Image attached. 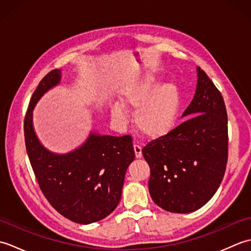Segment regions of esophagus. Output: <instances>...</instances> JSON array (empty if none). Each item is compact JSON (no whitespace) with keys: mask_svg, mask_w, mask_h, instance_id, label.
I'll return each mask as SVG.
<instances>
[{"mask_svg":"<svg viewBox=\"0 0 251 251\" xmlns=\"http://www.w3.org/2000/svg\"><path fill=\"white\" fill-rule=\"evenodd\" d=\"M134 150L137 158H140L142 156V151H141V147L139 145H134Z\"/></svg>","mask_w":251,"mask_h":251,"instance_id":"1","label":"esophagus"}]
</instances>
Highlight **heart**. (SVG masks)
<instances>
[{"instance_id":"b5f03b06","label":"heart","mask_w":251,"mask_h":251,"mask_svg":"<svg viewBox=\"0 0 251 251\" xmlns=\"http://www.w3.org/2000/svg\"><path fill=\"white\" fill-rule=\"evenodd\" d=\"M121 101L126 108L138 109L135 124L141 134L155 138L166 135L173 128L179 111L180 96L174 83L159 86L155 78L148 77L123 90ZM112 115L116 121L125 120L124 112L119 105L113 106Z\"/></svg>"}]
</instances>
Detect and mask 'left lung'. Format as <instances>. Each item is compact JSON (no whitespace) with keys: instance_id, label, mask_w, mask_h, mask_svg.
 <instances>
[{"instance_id":"obj_1","label":"left lung","mask_w":251,"mask_h":251,"mask_svg":"<svg viewBox=\"0 0 251 251\" xmlns=\"http://www.w3.org/2000/svg\"><path fill=\"white\" fill-rule=\"evenodd\" d=\"M186 120L142 149L150 166L149 191L163 209L188 214L217 192L227 162V114L225 100L205 71L197 68L193 100Z\"/></svg>"}]
</instances>
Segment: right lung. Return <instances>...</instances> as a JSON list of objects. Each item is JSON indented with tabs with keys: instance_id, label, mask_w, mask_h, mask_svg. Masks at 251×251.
I'll return each mask as SVG.
<instances>
[{
	"instance_id": "right-lung-1",
	"label": "right lung",
	"mask_w": 251,
	"mask_h": 251,
	"mask_svg": "<svg viewBox=\"0 0 251 251\" xmlns=\"http://www.w3.org/2000/svg\"><path fill=\"white\" fill-rule=\"evenodd\" d=\"M60 78L61 70L50 71L32 95L24 124L25 149L50 204L67 219L89 225L109 216L119 205L126 170L135 159L132 138L92 132L81 147L67 154L45 149L34 132L32 111Z\"/></svg>"
}]
</instances>
